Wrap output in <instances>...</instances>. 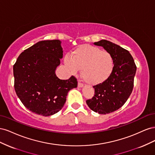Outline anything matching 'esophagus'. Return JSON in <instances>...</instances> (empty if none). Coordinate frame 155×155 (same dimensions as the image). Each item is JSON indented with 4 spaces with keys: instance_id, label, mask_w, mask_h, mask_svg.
I'll return each mask as SVG.
<instances>
[{
    "instance_id": "esophagus-1",
    "label": "esophagus",
    "mask_w": 155,
    "mask_h": 155,
    "mask_svg": "<svg viewBox=\"0 0 155 155\" xmlns=\"http://www.w3.org/2000/svg\"><path fill=\"white\" fill-rule=\"evenodd\" d=\"M83 83H80V82H78V87H79V88H82V87H83Z\"/></svg>"
}]
</instances>
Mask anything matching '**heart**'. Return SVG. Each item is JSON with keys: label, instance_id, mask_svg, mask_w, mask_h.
<instances>
[{"label": "heart", "instance_id": "b5f03b06", "mask_svg": "<svg viewBox=\"0 0 155 155\" xmlns=\"http://www.w3.org/2000/svg\"><path fill=\"white\" fill-rule=\"evenodd\" d=\"M64 64L69 71L76 74L81 68V75L91 85L102 83L109 77L114 67L112 55L91 45L75 48L72 55L65 56Z\"/></svg>", "mask_w": 155, "mask_h": 155}]
</instances>
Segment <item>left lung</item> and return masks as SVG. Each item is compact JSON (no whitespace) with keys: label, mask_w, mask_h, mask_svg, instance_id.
<instances>
[{"label":"left lung","mask_w":155,"mask_h":155,"mask_svg":"<svg viewBox=\"0 0 155 155\" xmlns=\"http://www.w3.org/2000/svg\"><path fill=\"white\" fill-rule=\"evenodd\" d=\"M112 55L114 67L105 81L94 86V96L87 100L90 109L98 114L110 113L122 107L133 91L137 67L127 50L110 41L102 39L94 43Z\"/></svg>","instance_id":"8db88e82"}]
</instances>
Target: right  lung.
I'll use <instances>...</instances> for the list:
<instances>
[{
	"mask_svg": "<svg viewBox=\"0 0 155 155\" xmlns=\"http://www.w3.org/2000/svg\"><path fill=\"white\" fill-rule=\"evenodd\" d=\"M63 53L61 41H41L24 50L13 65L16 94L32 112L43 116L57 113L69 91L78 87L74 76L61 80L56 76Z\"/></svg>",
	"mask_w": 155,
	"mask_h": 155,
	"instance_id": "1",
	"label": "right lung"
}]
</instances>
